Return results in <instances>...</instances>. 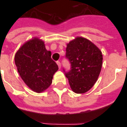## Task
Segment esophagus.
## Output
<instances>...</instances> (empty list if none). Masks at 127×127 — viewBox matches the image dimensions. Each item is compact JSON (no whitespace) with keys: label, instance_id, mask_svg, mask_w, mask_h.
Segmentation results:
<instances>
[{"label":"esophagus","instance_id":"1","mask_svg":"<svg viewBox=\"0 0 127 127\" xmlns=\"http://www.w3.org/2000/svg\"><path fill=\"white\" fill-rule=\"evenodd\" d=\"M56 63H57V64H58V68H59V69H61V63H60L59 61H57V62H56Z\"/></svg>","mask_w":127,"mask_h":127}]
</instances>
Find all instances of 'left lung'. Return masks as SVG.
I'll return each instance as SVG.
<instances>
[{"label": "left lung", "mask_w": 127, "mask_h": 127, "mask_svg": "<svg viewBox=\"0 0 127 127\" xmlns=\"http://www.w3.org/2000/svg\"><path fill=\"white\" fill-rule=\"evenodd\" d=\"M66 57L71 64V71L65 74L71 90L77 94L88 92L101 72V51L90 40L77 36L66 44Z\"/></svg>", "instance_id": "1"}]
</instances>
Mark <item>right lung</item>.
<instances>
[{"label":"right lung","instance_id":"obj_1","mask_svg":"<svg viewBox=\"0 0 127 127\" xmlns=\"http://www.w3.org/2000/svg\"><path fill=\"white\" fill-rule=\"evenodd\" d=\"M44 41L38 37L25 42L15 54L18 71L32 91L41 93L50 87L58 66L51 58Z\"/></svg>","mask_w":127,"mask_h":127}]
</instances>
